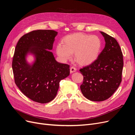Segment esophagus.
Masks as SVG:
<instances>
[{
  "label": "esophagus",
  "mask_w": 135,
  "mask_h": 135,
  "mask_svg": "<svg viewBox=\"0 0 135 135\" xmlns=\"http://www.w3.org/2000/svg\"><path fill=\"white\" fill-rule=\"evenodd\" d=\"M76 71V69L74 67V66H71V68H70V73H75Z\"/></svg>",
  "instance_id": "34e87169"
}]
</instances>
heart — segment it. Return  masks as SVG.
I'll return each instance as SVG.
<instances>
[{
    "label": "heart",
    "mask_w": 135,
    "mask_h": 135,
    "mask_svg": "<svg viewBox=\"0 0 135 135\" xmlns=\"http://www.w3.org/2000/svg\"><path fill=\"white\" fill-rule=\"evenodd\" d=\"M56 46V53L60 60L65 62L74 53L75 60L81 65H88L97 59L102 48L99 37L82 33L66 36Z\"/></svg>",
    "instance_id": "obj_1"
}]
</instances>
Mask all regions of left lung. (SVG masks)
Returning <instances> with one entry per match:
<instances>
[{
    "mask_svg": "<svg viewBox=\"0 0 135 135\" xmlns=\"http://www.w3.org/2000/svg\"><path fill=\"white\" fill-rule=\"evenodd\" d=\"M105 45L97 59L80 70L83 76L80 86L82 93L88 99L100 102L108 99L116 91L121 82L123 56L114 38L100 31Z\"/></svg>",
    "mask_w": 135,
    "mask_h": 135,
    "instance_id": "8db88e82",
    "label": "left lung"
}]
</instances>
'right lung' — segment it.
Returning <instances> with one entry per match:
<instances>
[{"label":"right lung","instance_id":"add662e5","mask_svg":"<svg viewBox=\"0 0 135 135\" xmlns=\"http://www.w3.org/2000/svg\"><path fill=\"white\" fill-rule=\"evenodd\" d=\"M57 32L36 30L23 35L18 41L12 59L15 82L26 97L40 103L54 99L60 81L70 75V66L58 62L50 50ZM30 56L34 59L31 63Z\"/></svg>","mask_w":135,"mask_h":135}]
</instances>
